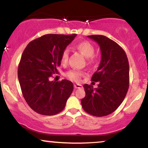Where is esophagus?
I'll use <instances>...</instances> for the list:
<instances>
[{
    "label": "esophagus",
    "mask_w": 148,
    "mask_h": 148,
    "mask_svg": "<svg viewBox=\"0 0 148 148\" xmlns=\"http://www.w3.org/2000/svg\"><path fill=\"white\" fill-rule=\"evenodd\" d=\"M74 88H83V86H81V84H74Z\"/></svg>",
    "instance_id": "34e87169"
}]
</instances>
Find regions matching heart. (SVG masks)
Segmentation results:
<instances>
[{"mask_svg":"<svg viewBox=\"0 0 148 148\" xmlns=\"http://www.w3.org/2000/svg\"><path fill=\"white\" fill-rule=\"evenodd\" d=\"M75 48L79 51L85 57L87 58V62L88 64H93L96 62L97 58L95 56V48L92 43L88 41L80 42L75 45ZM69 58V51L67 49H64L61 53L60 61L62 64H65L67 62ZM84 73L81 71L76 70V69H72L67 72L66 76L69 79L74 81H79L81 80Z\"/></svg>","mask_w":148,"mask_h":148,"instance_id":"1","label":"heart"}]
</instances>
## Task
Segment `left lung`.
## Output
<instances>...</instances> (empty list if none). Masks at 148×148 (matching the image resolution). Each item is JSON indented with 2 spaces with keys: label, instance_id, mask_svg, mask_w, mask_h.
I'll list each match as a JSON object with an SVG mask.
<instances>
[{
  "label": "left lung",
  "instance_id": "left-lung-1",
  "mask_svg": "<svg viewBox=\"0 0 148 148\" xmlns=\"http://www.w3.org/2000/svg\"><path fill=\"white\" fill-rule=\"evenodd\" d=\"M99 45L101 60L91 81L98 87L84 86L86 97L81 105L86 113L103 117L114 112L126 96L130 85V66L126 53L118 44L106 36L88 35Z\"/></svg>",
  "mask_w": 148,
  "mask_h": 148
}]
</instances>
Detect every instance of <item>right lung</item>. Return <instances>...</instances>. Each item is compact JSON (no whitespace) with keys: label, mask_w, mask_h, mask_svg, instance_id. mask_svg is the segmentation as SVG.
<instances>
[{"label":"right lung","mask_w":148,"mask_h":148,"mask_svg":"<svg viewBox=\"0 0 148 148\" xmlns=\"http://www.w3.org/2000/svg\"><path fill=\"white\" fill-rule=\"evenodd\" d=\"M76 34H48L33 40L22 53L18 79L23 97L39 114L53 115L64 109L74 86L71 81H50L58 74L61 53L73 41Z\"/></svg>","instance_id":"right-lung-1"}]
</instances>
